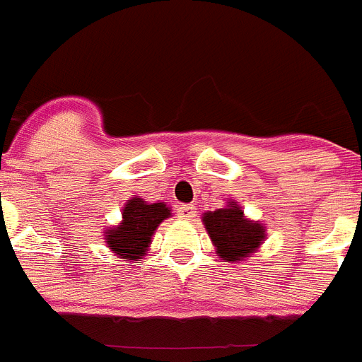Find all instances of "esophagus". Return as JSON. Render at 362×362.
<instances>
[{
  "label": "esophagus",
  "instance_id": "esophagus-1",
  "mask_svg": "<svg viewBox=\"0 0 362 362\" xmlns=\"http://www.w3.org/2000/svg\"><path fill=\"white\" fill-rule=\"evenodd\" d=\"M196 212L197 209L194 204H181L177 209V216L181 217V219H192V217H196Z\"/></svg>",
  "mask_w": 362,
  "mask_h": 362
}]
</instances>
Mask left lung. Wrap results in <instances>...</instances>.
I'll list each match as a JSON object with an SVG mask.
<instances>
[{
    "instance_id": "obj_1",
    "label": "left lung",
    "mask_w": 362,
    "mask_h": 362,
    "mask_svg": "<svg viewBox=\"0 0 362 362\" xmlns=\"http://www.w3.org/2000/svg\"><path fill=\"white\" fill-rule=\"evenodd\" d=\"M216 254L225 263H241L252 257L267 239V226L261 221L245 216L238 201L230 199L226 206L201 216Z\"/></svg>"
}]
</instances>
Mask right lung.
Listing matches in <instances>:
<instances>
[{"label": "right lung", "instance_id": "1", "mask_svg": "<svg viewBox=\"0 0 362 362\" xmlns=\"http://www.w3.org/2000/svg\"><path fill=\"white\" fill-rule=\"evenodd\" d=\"M170 216L172 209L166 203H148L141 197H132L124 203L119 223L105 228V243L114 255L136 263L146 255L153 232Z\"/></svg>", "mask_w": 362, "mask_h": 362}]
</instances>
